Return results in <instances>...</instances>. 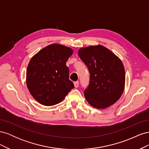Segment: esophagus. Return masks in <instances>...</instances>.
I'll use <instances>...</instances> for the list:
<instances>
[{
	"label": "esophagus",
	"instance_id": "esophagus-1",
	"mask_svg": "<svg viewBox=\"0 0 149 149\" xmlns=\"http://www.w3.org/2000/svg\"><path fill=\"white\" fill-rule=\"evenodd\" d=\"M74 85L75 88H78L79 86V81H75L74 82Z\"/></svg>",
	"mask_w": 149,
	"mask_h": 149
}]
</instances>
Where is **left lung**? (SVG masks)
<instances>
[{
  "instance_id": "left-lung-1",
  "label": "left lung",
  "mask_w": 149,
  "mask_h": 149,
  "mask_svg": "<svg viewBox=\"0 0 149 149\" xmlns=\"http://www.w3.org/2000/svg\"><path fill=\"white\" fill-rule=\"evenodd\" d=\"M78 55L90 73L89 84L84 91L86 100L97 109L114 104L122 96L125 87L123 62L100 45L80 48Z\"/></svg>"
}]
</instances>
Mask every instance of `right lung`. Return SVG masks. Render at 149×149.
<instances>
[{"label": "right lung", "mask_w": 149, "mask_h": 149, "mask_svg": "<svg viewBox=\"0 0 149 149\" xmlns=\"http://www.w3.org/2000/svg\"><path fill=\"white\" fill-rule=\"evenodd\" d=\"M73 53L69 47L53 43L31 58L26 70V86L31 96L41 104L55 105L74 88L66 65Z\"/></svg>", "instance_id": "right-lung-1"}]
</instances>
